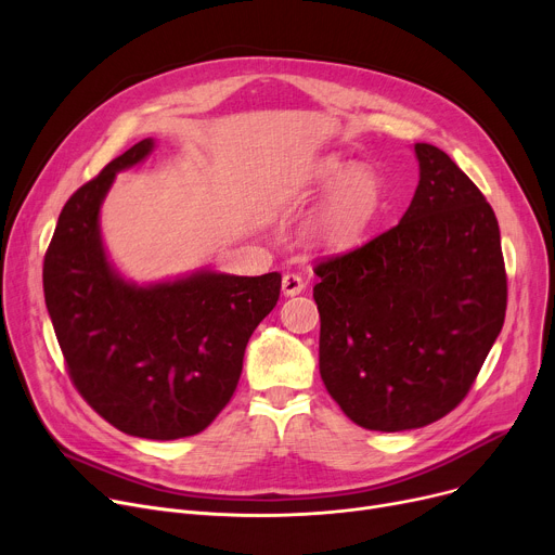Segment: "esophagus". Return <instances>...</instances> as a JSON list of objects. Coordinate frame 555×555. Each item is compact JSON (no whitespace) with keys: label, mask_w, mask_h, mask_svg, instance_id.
I'll list each match as a JSON object with an SVG mask.
<instances>
[{"label":"esophagus","mask_w":555,"mask_h":555,"mask_svg":"<svg viewBox=\"0 0 555 555\" xmlns=\"http://www.w3.org/2000/svg\"><path fill=\"white\" fill-rule=\"evenodd\" d=\"M304 287H306V283H304V276H301V274L289 272V274L283 276V295H285V297L299 295Z\"/></svg>","instance_id":"1"}]
</instances>
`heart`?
Listing matches in <instances>:
<instances>
[{
	"mask_svg": "<svg viewBox=\"0 0 555 555\" xmlns=\"http://www.w3.org/2000/svg\"><path fill=\"white\" fill-rule=\"evenodd\" d=\"M310 222L312 238L331 249H346L362 241L380 209V182L366 166H348L337 155L317 159L304 175L301 193L331 186Z\"/></svg>",
	"mask_w": 555,
	"mask_h": 555,
	"instance_id": "obj_1",
	"label": "heart"
}]
</instances>
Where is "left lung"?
Masks as SVG:
<instances>
[{
	"instance_id": "1",
	"label": "left lung",
	"mask_w": 555,
	"mask_h": 555,
	"mask_svg": "<svg viewBox=\"0 0 555 555\" xmlns=\"http://www.w3.org/2000/svg\"><path fill=\"white\" fill-rule=\"evenodd\" d=\"M402 220L314 266L319 373L360 427L416 429L468 396L498 339L508 283L500 224L441 149L416 143Z\"/></svg>"
}]
</instances>
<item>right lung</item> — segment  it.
Instances as JSON below:
<instances>
[{"mask_svg": "<svg viewBox=\"0 0 555 555\" xmlns=\"http://www.w3.org/2000/svg\"><path fill=\"white\" fill-rule=\"evenodd\" d=\"M153 151L134 143L63 207L44 254L51 324L76 391L124 434L172 441L207 429L238 387L245 346L279 301L281 274L134 287L107 266L99 209L114 180Z\"/></svg>", "mask_w": 555, "mask_h": 555, "instance_id": "right-lung-1", "label": "right lung"}]
</instances>
